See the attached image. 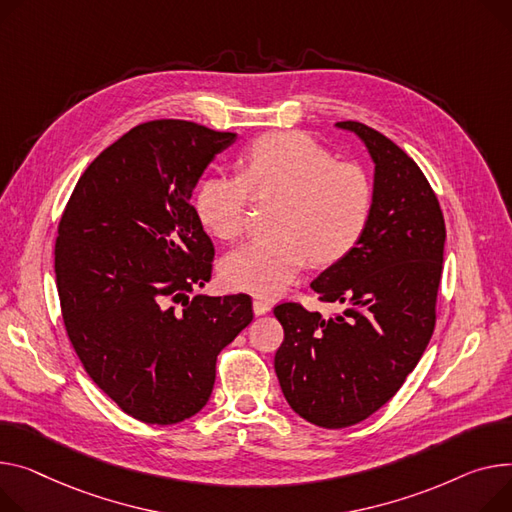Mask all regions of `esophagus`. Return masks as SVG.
Instances as JSON below:
<instances>
[{"mask_svg": "<svg viewBox=\"0 0 512 512\" xmlns=\"http://www.w3.org/2000/svg\"><path fill=\"white\" fill-rule=\"evenodd\" d=\"M253 311H255V315H265V313L271 311V304L263 298H255L253 300Z\"/></svg>", "mask_w": 512, "mask_h": 512, "instance_id": "1", "label": "esophagus"}]
</instances>
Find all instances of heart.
I'll return each instance as SVG.
<instances>
[{
  "mask_svg": "<svg viewBox=\"0 0 512 512\" xmlns=\"http://www.w3.org/2000/svg\"><path fill=\"white\" fill-rule=\"evenodd\" d=\"M243 177L214 173L193 193L199 224L220 241L243 232L251 195L278 197L274 241H253L226 255L224 280L238 290L274 296L309 263L331 265L360 241L372 212V183L354 162L300 131L261 135L243 156Z\"/></svg>",
  "mask_w": 512,
  "mask_h": 512,
  "instance_id": "1",
  "label": "heart"
}]
</instances>
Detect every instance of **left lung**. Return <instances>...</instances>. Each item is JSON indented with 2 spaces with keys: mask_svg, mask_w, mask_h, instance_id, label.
Segmentation results:
<instances>
[{
  "mask_svg": "<svg viewBox=\"0 0 512 512\" xmlns=\"http://www.w3.org/2000/svg\"><path fill=\"white\" fill-rule=\"evenodd\" d=\"M364 144L372 164V212L358 245L311 288L346 304L323 319L296 302L274 309L284 342L274 368L292 410L321 428L366 420L403 385L436 323L445 218L420 166L377 129L335 123Z\"/></svg>",
  "mask_w": 512,
  "mask_h": 512,
  "instance_id": "1",
  "label": "left lung"
}]
</instances>
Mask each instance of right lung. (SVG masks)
<instances>
[{
  "instance_id": "obj_1",
  "label": "right lung",
  "mask_w": 512,
  "mask_h": 512,
  "mask_svg": "<svg viewBox=\"0 0 512 512\" xmlns=\"http://www.w3.org/2000/svg\"><path fill=\"white\" fill-rule=\"evenodd\" d=\"M236 133L142 123L84 170L59 222L63 323L90 379L131 418L177 424L208 403L216 358L253 321L247 294H195L214 245L191 195Z\"/></svg>"
}]
</instances>
